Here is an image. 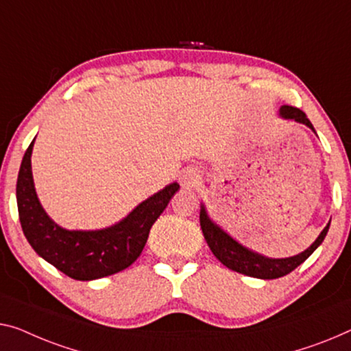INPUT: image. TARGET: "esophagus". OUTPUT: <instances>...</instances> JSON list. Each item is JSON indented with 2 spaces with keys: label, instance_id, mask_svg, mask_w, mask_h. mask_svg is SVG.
Returning <instances> with one entry per match:
<instances>
[{
  "label": "esophagus",
  "instance_id": "34e87169",
  "mask_svg": "<svg viewBox=\"0 0 351 351\" xmlns=\"http://www.w3.org/2000/svg\"><path fill=\"white\" fill-rule=\"evenodd\" d=\"M200 181H202L200 173L193 169L184 171V175H182V178H181V182L184 187H193V186H197Z\"/></svg>",
  "mask_w": 351,
  "mask_h": 351
}]
</instances>
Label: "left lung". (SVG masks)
I'll return each mask as SVG.
<instances>
[{
  "mask_svg": "<svg viewBox=\"0 0 351 351\" xmlns=\"http://www.w3.org/2000/svg\"><path fill=\"white\" fill-rule=\"evenodd\" d=\"M280 114L287 119H295L298 123L309 125L313 130L312 123L307 119L306 113L300 108L284 106L280 108ZM200 227L211 252L216 255V258L221 261L222 265H226L228 269L237 271V273H241L250 277H258V279H277V277L290 274L293 269H296L298 266L302 263V261H306L311 257L313 250H315L318 245L323 243V239H325L329 230V223L323 228L320 237L315 239V243H313L309 249L301 252L300 255H295V257L289 258H266L263 255H258L252 252V250L245 249L244 245L238 244L233 238H230L223 230L216 226V223L211 222V219L208 217V214L205 211V206H202L200 209Z\"/></svg>",
  "mask_w": 351,
  "mask_h": 351,
  "instance_id": "1",
  "label": "left lung"
}]
</instances>
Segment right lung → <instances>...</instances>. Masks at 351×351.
Returning a JSON list of instances; mask_svg holds the SVG:
<instances>
[{
    "instance_id": "obj_1",
    "label": "right lung",
    "mask_w": 351,
    "mask_h": 351,
    "mask_svg": "<svg viewBox=\"0 0 351 351\" xmlns=\"http://www.w3.org/2000/svg\"><path fill=\"white\" fill-rule=\"evenodd\" d=\"M34 140L26 149L17 178L19 217L38 255L75 280H94L119 273L140 257L149 230L180 184L167 186L134 209L117 226L96 232H69L47 216L36 195L31 173Z\"/></svg>"
}]
</instances>
